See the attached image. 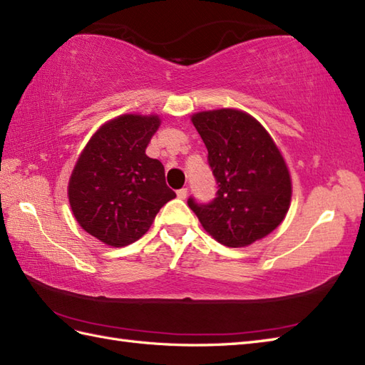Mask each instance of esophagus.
Wrapping results in <instances>:
<instances>
[{"mask_svg": "<svg viewBox=\"0 0 365 365\" xmlns=\"http://www.w3.org/2000/svg\"><path fill=\"white\" fill-rule=\"evenodd\" d=\"M186 196H188V190H186V188H182V190H179V191H177V197H179V199H186Z\"/></svg>", "mask_w": 365, "mask_h": 365, "instance_id": "34e87169", "label": "esophagus"}]
</instances>
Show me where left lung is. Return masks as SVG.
I'll return each mask as SVG.
<instances>
[{
  "label": "left lung",
  "instance_id": "obj_1",
  "mask_svg": "<svg viewBox=\"0 0 365 365\" xmlns=\"http://www.w3.org/2000/svg\"><path fill=\"white\" fill-rule=\"evenodd\" d=\"M217 182L210 205L188 200L205 232L227 247H247L272 233L291 205L292 180L270 133L238 108L191 116Z\"/></svg>",
  "mask_w": 365,
  "mask_h": 365
}]
</instances>
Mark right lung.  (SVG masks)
<instances>
[{"label":"right lung","instance_id":"right-lung-1","mask_svg":"<svg viewBox=\"0 0 365 365\" xmlns=\"http://www.w3.org/2000/svg\"><path fill=\"white\" fill-rule=\"evenodd\" d=\"M158 115L124 113L104 123L82 149L68 182L78 224L110 247H124L146 233L166 202L175 197L165 168L146 155Z\"/></svg>","mask_w":365,"mask_h":365}]
</instances>
